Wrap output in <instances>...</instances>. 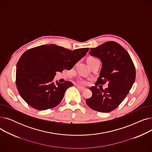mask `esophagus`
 <instances>
[{
  "label": "esophagus",
  "instance_id": "esophagus-1",
  "mask_svg": "<svg viewBox=\"0 0 152 152\" xmlns=\"http://www.w3.org/2000/svg\"><path fill=\"white\" fill-rule=\"evenodd\" d=\"M77 89L79 91H84L86 90V88H84V87H81L80 86H77Z\"/></svg>",
  "mask_w": 152,
  "mask_h": 152
}]
</instances>
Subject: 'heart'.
<instances>
[{"label": "heart", "instance_id": "b5f03b06", "mask_svg": "<svg viewBox=\"0 0 152 152\" xmlns=\"http://www.w3.org/2000/svg\"><path fill=\"white\" fill-rule=\"evenodd\" d=\"M91 58H92V57H90V58H89L88 59H91ZM78 83H79V84H82V85H85V84H86V81H85V80H84V79H79L78 80Z\"/></svg>", "mask_w": 152, "mask_h": 152}]
</instances>
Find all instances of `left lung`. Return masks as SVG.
<instances>
[{"instance_id": "obj_1", "label": "left lung", "mask_w": 152, "mask_h": 152, "mask_svg": "<svg viewBox=\"0 0 152 152\" xmlns=\"http://www.w3.org/2000/svg\"><path fill=\"white\" fill-rule=\"evenodd\" d=\"M90 50L89 54L102 63L96 83L108 82V87L105 90L91 87L92 95L86 102L94 110L108 113L120 105L128 94L135 81V69L128 52L116 42H107Z\"/></svg>"}]
</instances>
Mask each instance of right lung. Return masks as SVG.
<instances>
[{
    "label": "right lung",
    "mask_w": 152,
    "mask_h": 152,
    "mask_svg": "<svg viewBox=\"0 0 152 152\" xmlns=\"http://www.w3.org/2000/svg\"><path fill=\"white\" fill-rule=\"evenodd\" d=\"M89 49L70 50L55 44H45L26 51L19 59L16 70V84L22 99L38 110L57 106L66 89L73 84L54 83L56 72L71 69Z\"/></svg>",
    "instance_id": "right-lung-1"
}]
</instances>
